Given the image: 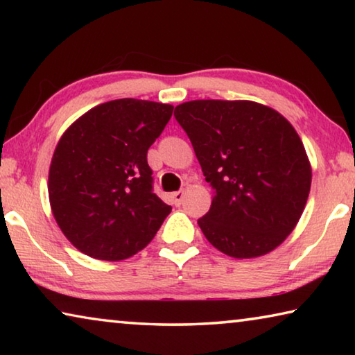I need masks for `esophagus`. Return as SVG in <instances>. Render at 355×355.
Segmentation results:
<instances>
[{"label": "esophagus", "instance_id": "obj_1", "mask_svg": "<svg viewBox=\"0 0 355 355\" xmlns=\"http://www.w3.org/2000/svg\"><path fill=\"white\" fill-rule=\"evenodd\" d=\"M183 197H184V192H183V191H175V192H172L171 199H172V203H173V205H175V207L182 205Z\"/></svg>", "mask_w": 355, "mask_h": 355}]
</instances>
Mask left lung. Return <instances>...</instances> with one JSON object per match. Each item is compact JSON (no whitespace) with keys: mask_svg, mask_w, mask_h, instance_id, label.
<instances>
[{"mask_svg":"<svg viewBox=\"0 0 355 355\" xmlns=\"http://www.w3.org/2000/svg\"><path fill=\"white\" fill-rule=\"evenodd\" d=\"M205 180L209 211L197 220L216 249L235 258L285 241L309 199L311 167L302 141L271 107L245 100H194L175 107Z\"/></svg>","mask_w":355,"mask_h":355,"instance_id":"left-lung-1","label":"left lung"}]
</instances>
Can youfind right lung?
<instances>
[{"instance_id":"obj_1","label":"right lung","mask_w":355,"mask_h":355,"mask_svg":"<svg viewBox=\"0 0 355 355\" xmlns=\"http://www.w3.org/2000/svg\"><path fill=\"white\" fill-rule=\"evenodd\" d=\"M173 106L120 98L98 105L62 135L48 196L59 228L78 250L125 260L152 241L172 207L153 192L147 152Z\"/></svg>"}]
</instances>
